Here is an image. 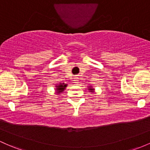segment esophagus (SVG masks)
Returning <instances> with one entry per match:
<instances>
[{"label": "esophagus", "instance_id": "esophagus-1", "mask_svg": "<svg viewBox=\"0 0 150 150\" xmlns=\"http://www.w3.org/2000/svg\"><path fill=\"white\" fill-rule=\"evenodd\" d=\"M79 80L78 77H76V78H75V79H74V81H75V83H79Z\"/></svg>", "mask_w": 150, "mask_h": 150}]
</instances>
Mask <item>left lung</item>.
Returning a JSON list of instances; mask_svg holds the SVG:
<instances>
[{"label":"left lung","mask_w":150,"mask_h":150,"mask_svg":"<svg viewBox=\"0 0 150 150\" xmlns=\"http://www.w3.org/2000/svg\"><path fill=\"white\" fill-rule=\"evenodd\" d=\"M90 90H91V92H92V91H93L92 90H93V89H91V88H90Z\"/></svg>","instance_id":"1"}]
</instances>
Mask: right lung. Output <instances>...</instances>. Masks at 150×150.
<instances>
[{
	"label": "right lung",
	"instance_id": "1",
	"mask_svg": "<svg viewBox=\"0 0 150 150\" xmlns=\"http://www.w3.org/2000/svg\"><path fill=\"white\" fill-rule=\"evenodd\" d=\"M56 87H58L56 89L58 90V91H59V92H62V91H63V90H64V88L67 87V84L62 83V84L59 85V86H56Z\"/></svg>",
	"mask_w": 150,
	"mask_h": 150
}]
</instances>
